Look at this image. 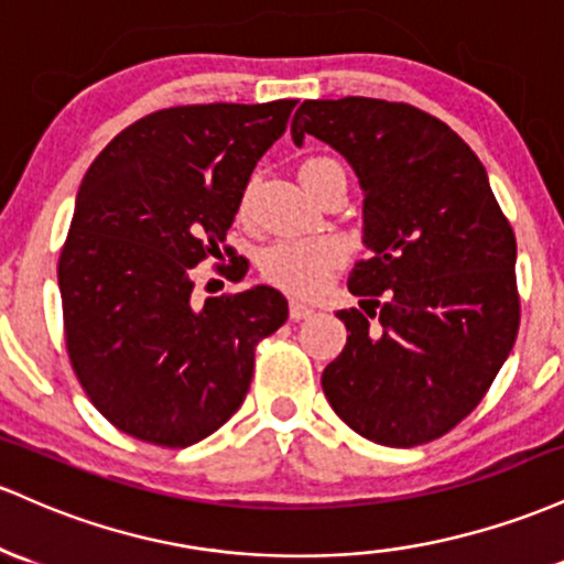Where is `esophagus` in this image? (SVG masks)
I'll return each mask as SVG.
<instances>
[{"label":"esophagus","instance_id":"1","mask_svg":"<svg viewBox=\"0 0 564 564\" xmlns=\"http://www.w3.org/2000/svg\"><path fill=\"white\" fill-rule=\"evenodd\" d=\"M312 314H314V306H308V303H303V301H290V319L293 322L308 319Z\"/></svg>","mask_w":564,"mask_h":564}]
</instances>
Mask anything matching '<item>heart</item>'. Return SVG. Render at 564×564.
<instances>
[{"instance_id": "obj_1", "label": "heart", "mask_w": 564, "mask_h": 564, "mask_svg": "<svg viewBox=\"0 0 564 564\" xmlns=\"http://www.w3.org/2000/svg\"><path fill=\"white\" fill-rule=\"evenodd\" d=\"M338 164L325 156H314L301 164V181L314 175L316 170ZM250 210V192L239 202V218ZM346 261V248L333 237L319 239H284L261 252V274L265 282L288 290L293 295H314L333 280L335 271Z\"/></svg>"}]
</instances>
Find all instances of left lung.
Returning a JSON list of instances; mask_svg holds the SVG:
<instances>
[{
	"label": "left lung",
	"mask_w": 564,
	"mask_h": 564,
	"mask_svg": "<svg viewBox=\"0 0 564 564\" xmlns=\"http://www.w3.org/2000/svg\"><path fill=\"white\" fill-rule=\"evenodd\" d=\"M349 160L365 245L344 308L349 338L322 372L338 419L386 447L440 440L482 402L520 330L517 239L469 143L442 119L378 98L306 100L293 141Z\"/></svg>",
	"instance_id": "8db88e82"
}]
</instances>
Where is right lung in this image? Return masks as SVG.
I'll return each instance as SVG.
<instances>
[{
    "mask_svg": "<svg viewBox=\"0 0 564 564\" xmlns=\"http://www.w3.org/2000/svg\"><path fill=\"white\" fill-rule=\"evenodd\" d=\"M299 100L173 106L95 156L63 242L58 284L74 376L119 432L188 447L245 402L256 346L288 301L258 288L194 301V265L218 258L245 188ZM242 280V256L226 265Z\"/></svg>",
    "mask_w": 564,
    "mask_h": 564,
    "instance_id": "right-lung-1",
    "label": "right lung"
}]
</instances>
